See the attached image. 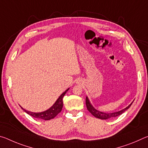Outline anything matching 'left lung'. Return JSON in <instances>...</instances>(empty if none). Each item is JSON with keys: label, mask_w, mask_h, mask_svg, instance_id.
I'll use <instances>...</instances> for the list:
<instances>
[{"label": "left lung", "mask_w": 148, "mask_h": 148, "mask_svg": "<svg viewBox=\"0 0 148 148\" xmlns=\"http://www.w3.org/2000/svg\"><path fill=\"white\" fill-rule=\"evenodd\" d=\"M133 101H132L128 106L126 107L124 109L120 110V111L112 112V113H106V112H102L99 111L98 110L95 109V108L92 106V105L91 104V102H90L88 97H86V106H87V110H88V111L92 115V116H95V117H97V118H99L101 119H108L110 118H113V117H116L120 116V115H121L124 112H125L127 110H128L130 106L132 105Z\"/></svg>", "instance_id": "obj_1"}]
</instances>
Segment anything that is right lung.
<instances>
[{
	"label": "right lung",
	"mask_w": 148,
	"mask_h": 148,
	"mask_svg": "<svg viewBox=\"0 0 148 148\" xmlns=\"http://www.w3.org/2000/svg\"><path fill=\"white\" fill-rule=\"evenodd\" d=\"M69 90V88H68L64 92H62V93L59 97V98L57 99L56 102L53 104V106H51L49 109L45 110L44 112H32L25 110L21 106H21L22 110H23L24 112H25L27 114H28L30 116L34 117V118L41 119L44 120H50L51 119H53L57 114L61 112L62 106H63L62 99H63L64 95L66 93V92L68 91Z\"/></svg>",
	"instance_id": "1"
}]
</instances>
